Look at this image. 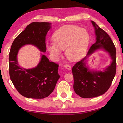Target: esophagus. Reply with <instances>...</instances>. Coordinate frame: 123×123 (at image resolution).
<instances>
[{"mask_svg":"<svg viewBox=\"0 0 123 123\" xmlns=\"http://www.w3.org/2000/svg\"><path fill=\"white\" fill-rule=\"evenodd\" d=\"M64 67L66 68V69L67 70H70L71 69V67L70 66V65L69 64H65L64 66Z\"/></svg>","mask_w":123,"mask_h":123,"instance_id":"34e87169","label":"esophagus"}]
</instances>
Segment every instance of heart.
I'll return each mask as SVG.
<instances>
[{
    "mask_svg": "<svg viewBox=\"0 0 123 123\" xmlns=\"http://www.w3.org/2000/svg\"><path fill=\"white\" fill-rule=\"evenodd\" d=\"M54 43L47 44L49 53L55 59L61 55L62 51L66 49V55L70 61L81 59L87 49L90 42L88 31L74 25H66L54 33Z\"/></svg>",
    "mask_w": 123,
    "mask_h": 123,
    "instance_id": "obj_1",
    "label": "heart"
}]
</instances>
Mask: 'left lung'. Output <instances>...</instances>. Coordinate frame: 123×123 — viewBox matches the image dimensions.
I'll return each instance as SVG.
<instances>
[{"label": "left lung", "mask_w": 123, "mask_h": 123, "mask_svg": "<svg viewBox=\"0 0 123 123\" xmlns=\"http://www.w3.org/2000/svg\"><path fill=\"white\" fill-rule=\"evenodd\" d=\"M95 28V43L91 46L87 56L72 67L74 89L77 95L84 98H93L105 93L110 87L116 74V52L113 42L105 31L91 20ZM104 49L108 52L112 61L103 71L90 69L86 60L95 50Z\"/></svg>", "instance_id": "1"}]
</instances>
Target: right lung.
Instances as JSON below:
<instances>
[{
	"mask_svg": "<svg viewBox=\"0 0 123 123\" xmlns=\"http://www.w3.org/2000/svg\"><path fill=\"white\" fill-rule=\"evenodd\" d=\"M51 28V23L33 22L16 38L10 48L9 55L10 78L20 95L32 99H43L53 92L60 76L58 64L49 61L41 54L37 66L26 69L19 66L17 54L25 45H32L42 52H45V37Z\"/></svg>",
	"mask_w": 123,
	"mask_h": 123,
	"instance_id": "add662e5",
	"label": "right lung"
}]
</instances>
